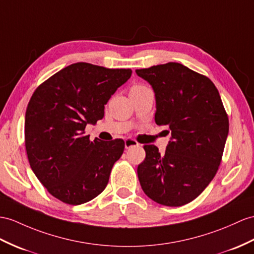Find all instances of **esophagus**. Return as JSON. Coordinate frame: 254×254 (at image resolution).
<instances>
[{"label": "esophagus", "instance_id": "1", "mask_svg": "<svg viewBox=\"0 0 254 254\" xmlns=\"http://www.w3.org/2000/svg\"><path fill=\"white\" fill-rule=\"evenodd\" d=\"M139 143L137 141H135L134 139L132 138H127L125 140V147L126 148H129V147H132V146H138Z\"/></svg>", "mask_w": 254, "mask_h": 254}]
</instances>
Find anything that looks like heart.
Returning <instances> with one entry per match:
<instances>
[{
  "mask_svg": "<svg viewBox=\"0 0 254 254\" xmlns=\"http://www.w3.org/2000/svg\"><path fill=\"white\" fill-rule=\"evenodd\" d=\"M143 87H145V86H142V85H135V86H133V89H139V88H143Z\"/></svg>",
  "mask_w": 254,
  "mask_h": 254,
  "instance_id": "obj_1",
  "label": "heart"
}]
</instances>
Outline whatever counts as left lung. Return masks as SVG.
<instances>
[{"instance_id":"8db88e82","label":"left lung","mask_w":254,"mask_h":254,"mask_svg":"<svg viewBox=\"0 0 254 254\" xmlns=\"http://www.w3.org/2000/svg\"><path fill=\"white\" fill-rule=\"evenodd\" d=\"M135 73L155 92V123L171 131L164 154L153 144L143 146L145 159L138 166L141 188L160 205H187L208 187L221 164L228 134L223 102L211 79L181 64Z\"/></svg>"}]
</instances>
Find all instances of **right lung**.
Returning <instances> with one entry per match:
<instances>
[{
	"mask_svg": "<svg viewBox=\"0 0 254 254\" xmlns=\"http://www.w3.org/2000/svg\"><path fill=\"white\" fill-rule=\"evenodd\" d=\"M130 76V69L77 63L34 90L26 112L24 144L31 169L57 199L82 205L106 189L125 142L90 141L85 128L102 119L111 96Z\"/></svg>",
	"mask_w": 254,
	"mask_h": 254,
	"instance_id": "1",
	"label": "right lung"
}]
</instances>
